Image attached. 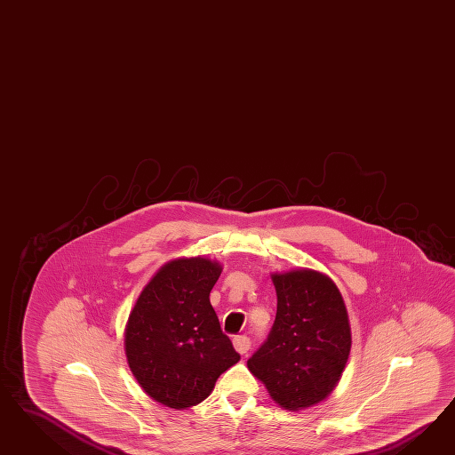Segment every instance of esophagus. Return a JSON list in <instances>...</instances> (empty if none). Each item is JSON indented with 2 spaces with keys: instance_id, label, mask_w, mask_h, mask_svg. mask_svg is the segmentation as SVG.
Listing matches in <instances>:
<instances>
[{
  "instance_id": "34e87169",
  "label": "esophagus",
  "mask_w": 455,
  "mask_h": 455,
  "mask_svg": "<svg viewBox=\"0 0 455 455\" xmlns=\"http://www.w3.org/2000/svg\"><path fill=\"white\" fill-rule=\"evenodd\" d=\"M234 347L238 354L245 355L248 350H250V339L245 337V335H238V337H235L234 339Z\"/></svg>"
}]
</instances>
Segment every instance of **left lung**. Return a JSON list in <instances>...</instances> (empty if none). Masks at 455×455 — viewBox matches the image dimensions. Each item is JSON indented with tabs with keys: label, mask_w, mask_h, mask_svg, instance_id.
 <instances>
[{
	"label": "left lung",
	"mask_w": 455,
	"mask_h": 455,
	"mask_svg": "<svg viewBox=\"0 0 455 455\" xmlns=\"http://www.w3.org/2000/svg\"><path fill=\"white\" fill-rule=\"evenodd\" d=\"M276 317L247 367L282 409L299 412L327 399L344 373L352 331L344 297L314 268L274 272Z\"/></svg>",
	"instance_id": "left-lung-1"
}]
</instances>
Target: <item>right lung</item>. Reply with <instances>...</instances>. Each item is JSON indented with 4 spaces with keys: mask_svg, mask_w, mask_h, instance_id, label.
<instances>
[{
    "mask_svg": "<svg viewBox=\"0 0 455 455\" xmlns=\"http://www.w3.org/2000/svg\"><path fill=\"white\" fill-rule=\"evenodd\" d=\"M221 270L204 255L166 262L126 320L128 367L145 394L170 409L207 399L221 373L240 360L210 303Z\"/></svg>",
    "mask_w": 455,
    "mask_h": 455,
    "instance_id": "1",
    "label": "right lung"
}]
</instances>
